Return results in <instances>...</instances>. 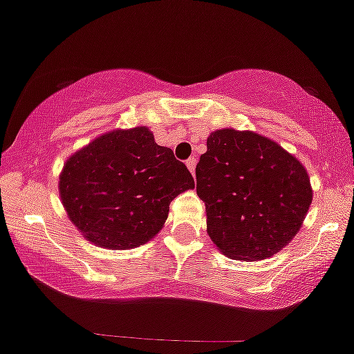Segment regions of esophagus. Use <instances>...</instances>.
Wrapping results in <instances>:
<instances>
[{
    "label": "esophagus",
    "instance_id": "1",
    "mask_svg": "<svg viewBox=\"0 0 354 354\" xmlns=\"http://www.w3.org/2000/svg\"><path fill=\"white\" fill-rule=\"evenodd\" d=\"M196 163H198V160H196V156H191V158H189L187 162H185V165H187L189 172H191L192 176H194V172H196Z\"/></svg>",
    "mask_w": 354,
    "mask_h": 354
}]
</instances>
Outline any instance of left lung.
I'll return each instance as SVG.
<instances>
[{
	"instance_id": "left-lung-1",
	"label": "left lung",
	"mask_w": 354,
	"mask_h": 354,
	"mask_svg": "<svg viewBox=\"0 0 354 354\" xmlns=\"http://www.w3.org/2000/svg\"><path fill=\"white\" fill-rule=\"evenodd\" d=\"M206 232L225 257L260 261L299 232L313 189L303 163L253 131L220 129L196 165Z\"/></svg>"
}]
</instances>
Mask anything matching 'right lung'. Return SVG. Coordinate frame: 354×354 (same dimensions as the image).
Returning <instances> with one entry per match:
<instances>
[{"label":"right lung","instance_id":"right-lung-1","mask_svg":"<svg viewBox=\"0 0 354 354\" xmlns=\"http://www.w3.org/2000/svg\"><path fill=\"white\" fill-rule=\"evenodd\" d=\"M194 178L148 127L104 132L70 155L58 180L70 222L94 246L132 250L151 241Z\"/></svg>","mask_w":354,"mask_h":354}]
</instances>
